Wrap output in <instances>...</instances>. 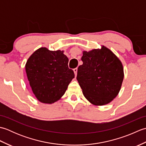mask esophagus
I'll return each instance as SVG.
<instances>
[{
  "label": "esophagus",
  "instance_id": "obj_1",
  "mask_svg": "<svg viewBox=\"0 0 146 146\" xmlns=\"http://www.w3.org/2000/svg\"><path fill=\"white\" fill-rule=\"evenodd\" d=\"M73 71H74V73H75V76H76V75H77V71H78V69H77V68H75V69H73Z\"/></svg>",
  "mask_w": 146,
  "mask_h": 146
}]
</instances>
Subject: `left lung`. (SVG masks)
I'll use <instances>...</instances> for the list:
<instances>
[{"label":"left lung","instance_id":"1","mask_svg":"<svg viewBox=\"0 0 146 146\" xmlns=\"http://www.w3.org/2000/svg\"><path fill=\"white\" fill-rule=\"evenodd\" d=\"M82 60L76 79L84 97L97 106L110 103L122 86L124 77L122 62L104 45L100 49L83 51Z\"/></svg>","mask_w":146,"mask_h":146}]
</instances>
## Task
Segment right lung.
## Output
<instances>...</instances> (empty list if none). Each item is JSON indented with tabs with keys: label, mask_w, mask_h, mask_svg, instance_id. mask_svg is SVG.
Wrapping results in <instances>:
<instances>
[{
	"label": "right lung",
	"mask_w": 146,
	"mask_h": 146,
	"mask_svg": "<svg viewBox=\"0 0 146 146\" xmlns=\"http://www.w3.org/2000/svg\"><path fill=\"white\" fill-rule=\"evenodd\" d=\"M64 51H50L45 47L30 56L26 72L34 95L43 104H52L61 99L75 78L68 68V58Z\"/></svg>",
	"instance_id": "obj_1"
}]
</instances>
